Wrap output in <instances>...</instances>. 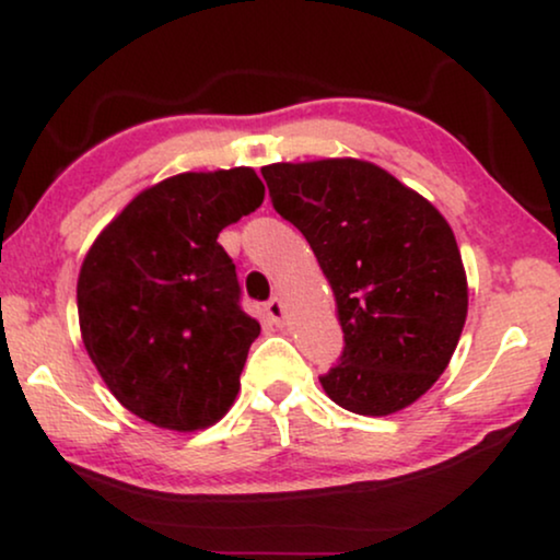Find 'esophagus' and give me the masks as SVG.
<instances>
[{
    "label": "esophagus",
    "instance_id": "obj_1",
    "mask_svg": "<svg viewBox=\"0 0 560 560\" xmlns=\"http://www.w3.org/2000/svg\"><path fill=\"white\" fill-rule=\"evenodd\" d=\"M265 311H267V318H270L275 326H282V324H285V303H282L278 295H275V298H270V301H267Z\"/></svg>",
    "mask_w": 560,
    "mask_h": 560
}]
</instances>
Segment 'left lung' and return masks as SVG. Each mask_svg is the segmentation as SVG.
<instances>
[{
	"label": "left lung",
	"instance_id": "left-lung-1",
	"mask_svg": "<svg viewBox=\"0 0 560 560\" xmlns=\"http://www.w3.org/2000/svg\"><path fill=\"white\" fill-rule=\"evenodd\" d=\"M262 178L334 290L347 347L320 387L357 416L408 408L448 366L469 311L448 221L366 160L272 163Z\"/></svg>",
	"mask_w": 560,
	"mask_h": 560
}]
</instances>
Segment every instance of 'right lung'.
Here are the masks:
<instances>
[{
	"mask_svg": "<svg viewBox=\"0 0 560 560\" xmlns=\"http://www.w3.org/2000/svg\"><path fill=\"white\" fill-rule=\"evenodd\" d=\"M252 167L180 173L137 194L83 257L81 339L112 395L167 431H203L226 416L257 318L219 232L259 209Z\"/></svg>",
	"mask_w": 560,
	"mask_h": 560,
	"instance_id": "right-lung-1",
	"label": "right lung"
}]
</instances>
